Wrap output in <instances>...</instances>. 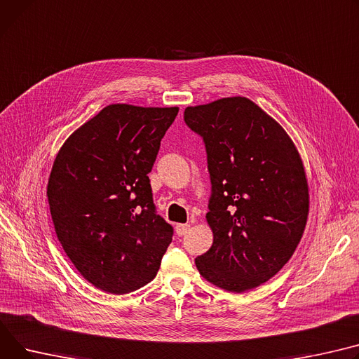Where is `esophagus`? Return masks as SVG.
<instances>
[{
	"instance_id": "obj_1",
	"label": "esophagus",
	"mask_w": 359,
	"mask_h": 359,
	"mask_svg": "<svg viewBox=\"0 0 359 359\" xmlns=\"http://www.w3.org/2000/svg\"><path fill=\"white\" fill-rule=\"evenodd\" d=\"M189 229H190V225H187V224H177V225H176V233H177L179 236L186 235Z\"/></svg>"
}]
</instances>
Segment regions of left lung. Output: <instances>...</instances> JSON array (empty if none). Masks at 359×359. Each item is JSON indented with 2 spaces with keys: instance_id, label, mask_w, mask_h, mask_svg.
Listing matches in <instances>:
<instances>
[{
  "instance_id": "obj_1",
  "label": "left lung",
  "mask_w": 359,
  "mask_h": 359,
  "mask_svg": "<svg viewBox=\"0 0 359 359\" xmlns=\"http://www.w3.org/2000/svg\"><path fill=\"white\" fill-rule=\"evenodd\" d=\"M183 119L203 140L212 186L213 244L196 267L225 290L254 289L283 269L303 235L309 190L300 156L274 119L243 97L187 107Z\"/></svg>"
}]
</instances>
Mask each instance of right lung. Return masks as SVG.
I'll list each match as a JSON object with an SVG mask.
<instances>
[{
    "label": "right lung",
    "mask_w": 359,
    "mask_h": 359,
    "mask_svg": "<svg viewBox=\"0 0 359 359\" xmlns=\"http://www.w3.org/2000/svg\"><path fill=\"white\" fill-rule=\"evenodd\" d=\"M179 112L105 107L60 149L47 184L59 241L95 287L126 294L151 281L173 226L157 215L149 173Z\"/></svg>",
    "instance_id": "right-lung-1"
}]
</instances>
